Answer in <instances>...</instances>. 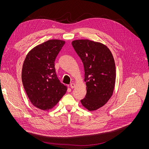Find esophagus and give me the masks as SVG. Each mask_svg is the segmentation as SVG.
<instances>
[{"label": "esophagus", "instance_id": "1", "mask_svg": "<svg viewBox=\"0 0 149 149\" xmlns=\"http://www.w3.org/2000/svg\"><path fill=\"white\" fill-rule=\"evenodd\" d=\"M70 87L72 89H73V88H74L75 87V84L74 83H70Z\"/></svg>", "mask_w": 149, "mask_h": 149}]
</instances>
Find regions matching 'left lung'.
<instances>
[{
	"label": "left lung",
	"instance_id": "8db88e82",
	"mask_svg": "<svg viewBox=\"0 0 149 149\" xmlns=\"http://www.w3.org/2000/svg\"><path fill=\"white\" fill-rule=\"evenodd\" d=\"M72 45L84 69L87 92L81 103L89 111H95L103 106L112 95L116 79L113 56L107 47L101 43L76 40Z\"/></svg>",
	"mask_w": 149,
	"mask_h": 149
}]
</instances>
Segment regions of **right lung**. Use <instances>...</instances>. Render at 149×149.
I'll return each mask as SVG.
<instances>
[{"instance_id":"add662e5","label":"right lung","mask_w":149,"mask_h":149,"mask_svg":"<svg viewBox=\"0 0 149 149\" xmlns=\"http://www.w3.org/2000/svg\"><path fill=\"white\" fill-rule=\"evenodd\" d=\"M65 43L60 40H49L38 45L28 52L23 63V87L31 103L43 111L56 105L67 91L55 69V60Z\"/></svg>"}]
</instances>
